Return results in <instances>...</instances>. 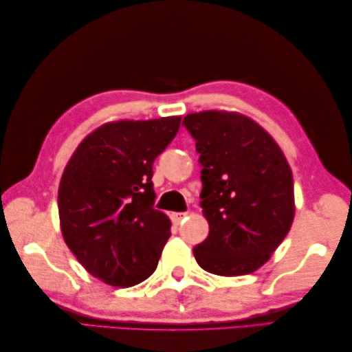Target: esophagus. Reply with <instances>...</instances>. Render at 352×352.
Segmentation results:
<instances>
[{
	"label": "esophagus",
	"mask_w": 352,
	"mask_h": 352,
	"mask_svg": "<svg viewBox=\"0 0 352 352\" xmlns=\"http://www.w3.org/2000/svg\"><path fill=\"white\" fill-rule=\"evenodd\" d=\"M186 216H188V213L175 212V213H172V214H170V219H172V222L175 223V226H178V223H182V222L186 219Z\"/></svg>",
	"instance_id": "1"
}]
</instances>
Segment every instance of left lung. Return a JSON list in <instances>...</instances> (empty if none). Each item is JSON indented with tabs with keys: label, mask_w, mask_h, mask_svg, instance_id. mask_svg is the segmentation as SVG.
Instances as JSON below:
<instances>
[{
	"label": "left lung",
	"mask_w": 352,
	"mask_h": 352,
	"mask_svg": "<svg viewBox=\"0 0 352 352\" xmlns=\"http://www.w3.org/2000/svg\"><path fill=\"white\" fill-rule=\"evenodd\" d=\"M183 124L199 153L201 207L208 236L193 248L204 271H257L287 236L295 216L292 169L263 126L237 111L206 110Z\"/></svg>",
	"instance_id": "obj_1"
}]
</instances>
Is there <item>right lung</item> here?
<instances>
[{"label": "right lung", "instance_id": "add662e5", "mask_svg": "<svg viewBox=\"0 0 352 352\" xmlns=\"http://www.w3.org/2000/svg\"><path fill=\"white\" fill-rule=\"evenodd\" d=\"M182 116L102 124L81 140L58 186V218L68 248L86 271L115 287L151 275L170 236L154 208L153 163Z\"/></svg>", "mask_w": 352, "mask_h": 352}]
</instances>
